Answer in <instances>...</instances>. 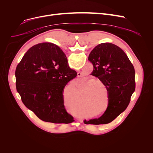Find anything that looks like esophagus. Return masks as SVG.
<instances>
[{
    "mask_svg": "<svg viewBox=\"0 0 153 153\" xmlns=\"http://www.w3.org/2000/svg\"><path fill=\"white\" fill-rule=\"evenodd\" d=\"M81 73H80V72H78V73H77V76H81Z\"/></svg>",
    "mask_w": 153,
    "mask_h": 153,
    "instance_id": "34e87169",
    "label": "esophagus"
}]
</instances>
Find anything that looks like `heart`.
<instances>
[{
	"mask_svg": "<svg viewBox=\"0 0 153 153\" xmlns=\"http://www.w3.org/2000/svg\"><path fill=\"white\" fill-rule=\"evenodd\" d=\"M99 81V80H98V79H94V80H92V81L89 82V84H91L94 83V82H97Z\"/></svg>",
	"mask_w": 153,
	"mask_h": 153,
	"instance_id": "b5f03b06",
	"label": "heart"
}]
</instances>
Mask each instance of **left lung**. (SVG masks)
Returning <instances> with one entry per match:
<instances>
[{"label": "left lung", "mask_w": 153, "mask_h": 153, "mask_svg": "<svg viewBox=\"0 0 153 153\" xmlns=\"http://www.w3.org/2000/svg\"><path fill=\"white\" fill-rule=\"evenodd\" d=\"M94 70L91 74L98 77L108 91V107L99 118L84 120L85 124H107L126 110L135 90V72L125 53L110 43L96 46L89 56Z\"/></svg>", "instance_id": "left-lung-1"}]
</instances>
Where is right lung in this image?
Masks as SVG:
<instances>
[{
    "label": "right lung",
    "instance_id": "obj_1",
    "mask_svg": "<svg viewBox=\"0 0 153 153\" xmlns=\"http://www.w3.org/2000/svg\"><path fill=\"white\" fill-rule=\"evenodd\" d=\"M76 76L58 46L39 43L30 48L17 65L16 87L24 105L40 120L70 123L74 120L64 107L63 89Z\"/></svg>",
    "mask_w": 153,
    "mask_h": 153
}]
</instances>
